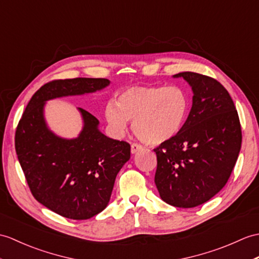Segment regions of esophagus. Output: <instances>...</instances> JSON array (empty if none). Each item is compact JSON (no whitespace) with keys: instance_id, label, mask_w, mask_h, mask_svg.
<instances>
[{"instance_id":"1","label":"esophagus","mask_w":259,"mask_h":259,"mask_svg":"<svg viewBox=\"0 0 259 259\" xmlns=\"http://www.w3.org/2000/svg\"><path fill=\"white\" fill-rule=\"evenodd\" d=\"M140 150H142V146H140V144L138 143H132L131 144V153H137L138 151H140Z\"/></svg>"}]
</instances>
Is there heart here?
I'll use <instances>...</instances> for the list:
<instances>
[{
	"mask_svg": "<svg viewBox=\"0 0 259 259\" xmlns=\"http://www.w3.org/2000/svg\"><path fill=\"white\" fill-rule=\"evenodd\" d=\"M190 97L180 86H134L106 105L105 116L113 134L122 136L128 121L141 141L160 144L176 137L188 119Z\"/></svg>",
	"mask_w": 259,
	"mask_h": 259,
	"instance_id": "obj_1",
	"label": "heart"
}]
</instances>
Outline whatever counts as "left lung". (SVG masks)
<instances>
[{"label": "left lung", "mask_w": 259, "mask_h": 259, "mask_svg": "<svg viewBox=\"0 0 259 259\" xmlns=\"http://www.w3.org/2000/svg\"><path fill=\"white\" fill-rule=\"evenodd\" d=\"M193 102L183 128L154 149V182L172 206L195 207L224 188L242 146L238 113L230 94L212 77L184 71Z\"/></svg>", "instance_id": "left-lung-1"}]
</instances>
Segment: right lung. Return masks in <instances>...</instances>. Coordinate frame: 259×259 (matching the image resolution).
<instances>
[{"label": "right lung", "instance_id": "right-lung-1", "mask_svg": "<svg viewBox=\"0 0 259 259\" xmlns=\"http://www.w3.org/2000/svg\"><path fill=\"white\" fill-rule=\"evenodd\" d=\"M106 78L53 80L27 104L15 132V150L33 196L51 211L70 220H88L109 203L118 172L130 159V144L113 140L98 129V119L82 108L83 127L75 139L48 129L47 100L95 93Z\"/></svg>", "mask_w": 259, "mask_h": 259}]
</instances>
